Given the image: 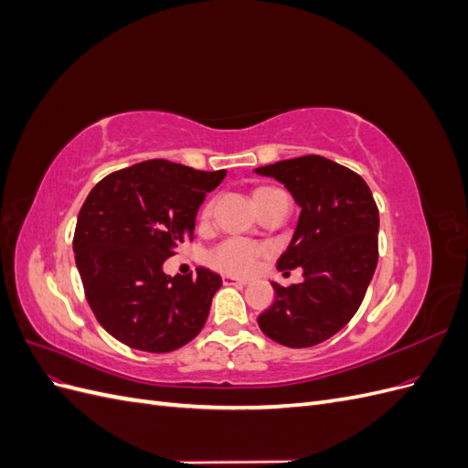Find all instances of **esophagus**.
<instances>
[{
	"label": "esophagus",
	"instance_id": "esophagus-1",
	"mask_svg": "<svg viewBox=\"0 0 468 468\" xmlns=\"http://www.w3.org/2000/svg\"><path fill=\"white\" fill-rule=\"evenodd\" d=\"M222 282H224V285L244 287V285H248V279H238V277H232V275H224V277H222Z\"/></svg>",
	"mask_w": 468,
	"mask_h": 468
}]
</instances>
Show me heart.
Masks as SVG:
<instances>
[{"instance_id":"1","label":"heart","mask_w":468,"mask_h":468,"mask_svg":"<svg viewBox=\"0 0 468 468\" xmlns=\"http://www.w3.org/2000/svg\"><path fill=\"white\" fill-rule=\"evenodd\" d=\"M263 189H258L256 193H260ZM205 217H208V208L205 210ZM260 256H261L260 246L246 242V239L232 238V239H226V242H222L220 246H217L208 253V263L226 273L246 275L251 271L253 267H256Z\"/></svg>"}]
</instances>
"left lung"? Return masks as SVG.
<instances>
[{"mask_svg": "<svg viewBox=\"0 0 468 468\" xmlns=\"http://www.w3.org/2000/svg\"><path fill=\"white\" fill-rule=\"evenodd\" d=\"M301 207L277 269L303 267L304 281L281 287L258 318L261 332L287 347H313L337 334L357 313L378 260V208L369 186L322 155H301L258 167Z\"/></svg>", "mask_w": 468, "mask_h": 468, "instance_id": "left-lung-1", "label": "left lung"}]
</instances>
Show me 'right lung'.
Returning a JSON list of instances; mask_svg holds the SVG:
<instances>
[{"label":"right lung","mask_w":468,"mask_h":468,"mask_svg":"<svg viewBox=\"0 0 468 468\" xmlns=\"http://www.w3.org/2000/svg\"><path fill=\"white\" fill-rule=\"evenodd\" d=\"M226 169L199 172L167 160H148L101 179L83 203L76 234V265L86 299L103 328L133 349L167 353L203 330L220 275H167L164 261L186 238L207 193Z\"/></svg>","instance_id":"obj_1"}]
</instances>
